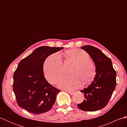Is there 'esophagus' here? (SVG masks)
<instances>
[{
  "instance_id": "obj_1",
  "label": "esophagus",
  "mask_w": 127,
  "mask_h": 127,
  "mask_svg": "<svg viewBox=\"0 0 127 127\" xmlns=\"http://www.w3.org/2000/svg\"><path fill=\"white\" fill-rule=\"evenodd\" d=\"M64 91H65L66 92H67V93H68L69 94H71V95H72V94H73L74 93V92H71V91H67V90H64Z\"/></svg>"
}]
</instances>
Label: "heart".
Segmentation results:
<instances>
[{"label": "heart", "instance_id": "obj_1", "mask_svg": "<svg viewBox=\"0 0 127 127\" xmlns=\"http://www.w3.org/2000/svg\"><path fill=\"white\" fill-rule=\"evenodd\" d=\"M66 55L74 62L70 74L59 81L58 87L68 90L79 88L81 82L84 84L90 83L95 74V68L90 61L88 54L80 49H72L67 51ZM45 77L48 82L55 84L63 74L62 60L60 54L57 52L46 59L43 66Z\"/></svg>", "mask_w": 127, "mask_h": 127}]
</instances>
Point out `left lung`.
I'll list each match as a JSON object with an SVG mask.
<instances>
[{
    "instance_id": "1",
    "label": "left lung",
    "mask_w": 127,
    "mask_h": 127,
    "mask_svg": "<svg viewBox=\"0 0 127 127\" xmlns=\"http://www.w3.org/2000/svg\"><path fill=\"white\" fill-rule=\"evenodd\" d=\"M81 48L93 59L96 74L90 85L81 91L84 93L85 99L77 106L83 111H95L108 104L116 85V72L111 59L98 48L90 45Z\"/></svg>"
}]
</instances>
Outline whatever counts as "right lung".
<instances>
[{
  "mask_svg": "<svg viewBox=\"0 0 127 127\" xmlns=\"http://www.w3.org/2000/svg\"><path fill=\"white\" fill-rule=\"evenodd\" d=\"M63 48L39 47L20 62L13 74V83L19 106L34 114H42L51 109L61 91L47 81L43 66L48 56Z\"/></svg>",
  "mask_w": 127,
  "mask_h": 127,
  "instance_id": "obj_1",
  "label": "right lung"
}]
</instances>
